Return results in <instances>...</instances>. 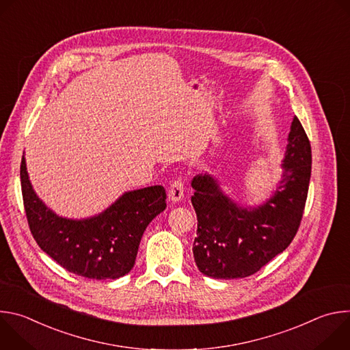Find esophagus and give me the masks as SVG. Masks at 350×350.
I'll return each instance as SVG.
<instances>
[{
	"label": "esophagus",
	"instance_id": "1",
	"mask_svg": "<svg viewBox=\"0 0 350 350\" xmlns=\"http://www.w3.org/2000/svg\"><path fill=\"white\" fill-rule=\"evenodd\" d=\"M183 196H184V184L180 178H177L170 184L169 199L173 202H178V201H181Z\"/></svg>",
	"mask_w": 350,
	"mask_h": 350
}]
</instances>
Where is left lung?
I'll list each match as a JSON object with an SVG mask.
<instances>
[{"label": "left lung", "instance_id": "8db88e82", "mask_svg": "<svg viewBox=\"0 0 350 350\" xmlns=\"http://www.w3.org/2000/svg\"><path fill=\"white\" fill-rule=\"evenodd\" d=\"M281 180L256 208L235 204L211 174H198L191 185L198 230L192 252L202 274L245 278L259 271L288 247L301 226L312 173L310 141L295 116L288 134Z\"/></svg>", "mask_w": 350, "mask_h": 350}]
</instances>
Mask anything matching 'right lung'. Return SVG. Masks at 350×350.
<instances>
[{
  "mask_svg": "<svg viewBox=\"0 0 350 350\" xmlns=\"http://www.w3.org/2000/svg\"><path fill=\"white\" fill-rule=\"evenodd\" d=\"M23 205L33 238L42 251L68 271L91 280H116L137 258L148 224L166 209V191L152 185L124 192L96 216L73 220L46 208L29 180L22 157Z\"/></svg>",
  "mask_w": 350,
  "mask_h": 350,
  "instance_id": "1",
  "label": "right lung"
}]
</instances>
